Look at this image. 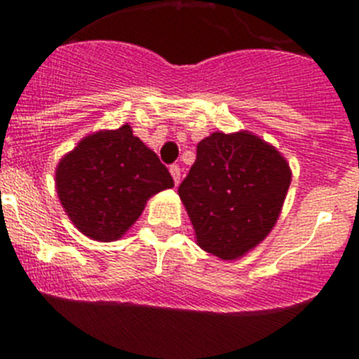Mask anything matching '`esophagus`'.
Wrapping results in <instances>:
<instances>
[{"mask_svg":"<svg viewBox=\"0 0 359 359\" xmlns=\"http://www.w3.org/2000/svg\"><path fill=\"white\" fill-rule=\"evenodd\" d=\"M170 176H172V180H174V183H180V177H182V170H180V167H177V165H172V167H170Z\"/></svg>","mask_w":359,"mask_h":359,"instance_id":"obj_1","label":"esophagus"}]
</instances>
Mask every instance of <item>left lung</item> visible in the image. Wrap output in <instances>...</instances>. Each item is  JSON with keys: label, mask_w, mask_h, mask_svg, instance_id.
I'll use <instances>...</instances> for the list:
<instances>
[{"label": "left lung", "mask_w": 359, "mask_h": 359, "mask_svg": "<svg viewBox=\"0 0 359 359\" xmlns=\"http://www.w3.org/2000/svg\"><path fill=\"white\" fill-rule=\"evenodd\" d=\"M291 183L277 147L250 131L212 133L177 189L196 243L219 261H237L277 224Z\"/></svg>", "instance_id": "8db88e82"}]
</instances>
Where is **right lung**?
<instances>
[{
  "mask_svg": "<svg viewBox=\"0 0 359 359\" xmlns=\"http://www.w3.org/2000/svg\"><path fill=\"white\" fill-rule=\"evenodd\" d=\"M172 187L167 167L129 123L84 136L55 169L66 215L81 233L100 243L122 239L149 199Z\"/></svg>",
  "mask_w": 359,
  "mask_h": 359,
  "instance_id": "right-lung-1",
  "label": "right lung"
}]
</instances>
